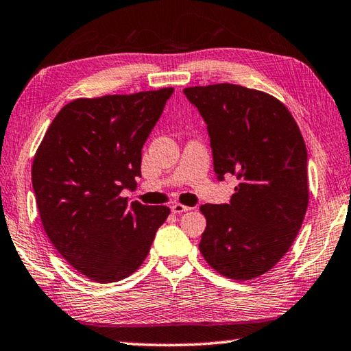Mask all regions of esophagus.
<instances>
[{
  "label": "esophagus",
  "instance_id": "esophagus-1",
  "mask_svg": "<svg viewBox=\"0 0 351 351\" xmlns=\"http://www.w3.org/2000/svg\"><path fill=\"white\" fill-rule=\"evenodd\" d=\"M171 210H173L174 214H182V213H188V210H191V208L184 206V204H182V203H176L171 206Z\"/></svg>",
  "mask_w": 351,
  "mask_h": 351
}]
</instances>
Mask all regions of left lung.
Here are the masks:
<instances>
[{"label":"left lung","instance_id":"8db88e82","mask_svg":"<svg viewBox=\"0 0 351 351\" xmlns=\"http://www.w3.org/2000/svg\"><path fill=\"white\" fill-rule=\"evenodd\" d=\"M183 93L208 125L215 174L240 180L229 204L200 206L206 229L198 247L226 278H258L287 254L307 210V149L298 123L260 90L214 84Z\"/></svg>","mask_w":351,"mask_h":351}]
</instances>
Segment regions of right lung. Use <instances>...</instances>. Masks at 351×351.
Instances as JSON below:
<instances>
[{
	"label": "right lung",
	"instance_id": "1",
	"mask_svg": "<svg viewBox=\"0 0 351 351\" xmlns=\"http://www.w3.org/2000/svg\"><path fill=\"white\" fill-rule=\"evenodd\" d=\"M174 88L79 97L61 108L33 157L43 226L85 278L116 282L142 266L168 206L121 193L137 186L142 147Z\"/></svg>",
	"mask_w": 351,
	"mask_h": 351
}]
</instances>
